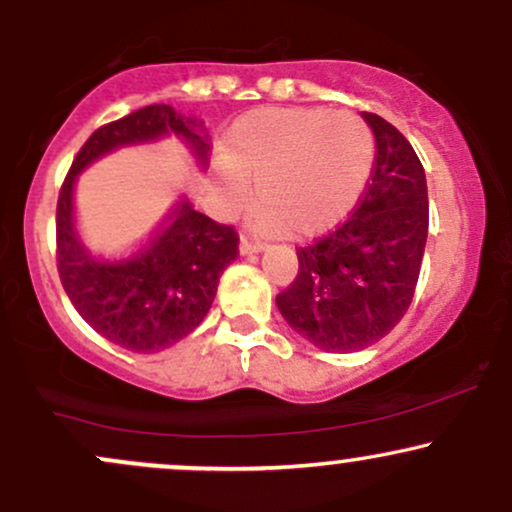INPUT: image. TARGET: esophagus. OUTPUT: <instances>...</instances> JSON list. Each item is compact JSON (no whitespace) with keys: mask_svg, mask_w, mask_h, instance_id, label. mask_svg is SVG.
<instances>
[{"mask_svg":"<svg viewBox=\"0 0 512 512\" xmlns=\"http://www.w3.org/2000/svg\"><path fill=\"white\" fill-rule=\"evenodd\" d=\"M262 250V243H257V240H250V238H240V255H252V252H260Z\"/></svg>","mask_w":512,"mask_h":512,"instance_id":"esophagus-1","label":"esophagus"}]
</instances>
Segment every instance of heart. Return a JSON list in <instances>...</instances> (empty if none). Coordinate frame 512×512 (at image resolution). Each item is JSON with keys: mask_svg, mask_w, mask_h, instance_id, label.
<instances>
[{"mask_svg": "<svg viewBox=\"0 0 512 512\" xmlns=\"http://www.w3.org/2000/svg\"><path fill=\"white\" fill-rule=\"evenodd\" d=\"M219 182L243 207L255 178V221L264 233L305 240L346 221L375 168V134L363 117L327 108H260L228 129Z\"/></svg>", "mask_w": 512, "mask_h": 512, "instance_id": "heart-1", "label": "heart"}]
</instances>
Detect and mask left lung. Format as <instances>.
Returning <instances> with one entry per match:
<instances>
[{"instance_id": "obj_1", "label": "left lung", "mask_w": 512, "mask_h": 512, "mask_svg": "<svg viewBox=\"0 0 512 512\" xmlns=\"http://www.w3.org/2000/svg\"><path fill=\"white\" fill-rule=\"evenodd\" d=\"M375 134L366 195L344 223L298 248L296 279L276 296L281 315L325 351L383 339L414 298L428 236L426 175L395 125L363 113Z\"/></svg>"}]
</instances>
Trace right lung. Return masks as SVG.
Here are the masks:
<instances>
[{"mask_svg":"<svg viewBox=\"0 0 512 512\" xmlns=\"http://www.w3.org/2000/svg\"><path fill=\"white\" fill-rule=\"evenodd\" d=\"M178 134L207 161V134L197 120L166 103L146 105L98 127L62 182L57 199V272L69 301L108 342L151 354L187 337L216 296L219 276L238 257V231L192 209L182 199L149 238L115 252L91 250L74 228L76 175L117 146Z\"/></svg>","mask_w":512,"mask_h":512,"instance_id":"add662e5","label":"right lung"}]
</instances>
